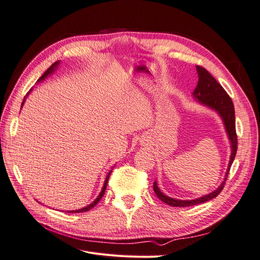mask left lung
Returning <instances> with one entry per match:
<instances>
[{
	"instance_id": "obj_1",
	"label": "left lung",
	"mask_w": 260,
	"mask_h": 260,
	"mask_svg": "<svg viewBox=\"0 0 260 260\" xmlns=\"http://www.w3.org/2000/svg\"><path fill=\"white\" fill-rule=\"evenodd\" d=\"M196 70H198V75H199V82L192 95L198 103L212 109V111H215L222 119L224 129L228 135V139H229L230 144H231V155H230L229 165H228V168L224 175V179L221 182V184H220L214 192L204 195L202 198L195 199V200H187V201L172 199L170 196L164 194L159 190L158 185H157V181H155L153 184V188H154L155 194L157 195V198H158L161 202L166 203L167 205L174 206V207L194 206V205H199V204L205 203L207 201L215 199L216 196L222 191L228 175H229L231 165L235 158V154H237V149H238V137H237V132H235V113H234V106H233L231 98L228 95L222 86L218 83V81L207 72L205 68H203L201 66H196Z\"/></svg>"
}]
</instances>
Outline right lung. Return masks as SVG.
Returning <instances> with one entry per match:
<instances>
[{"label": "right lung", "instance_id": "add662e5", "mask_svg": "<svg viewBox=\"0 0 260 260\" xmlns=\"http://www.w3.org/2000/svg\"><path fill=\"white\" fill-rule=\"evenodd\" d=\"M59 60L58 61H56V62H54V64L48 69V70H46V72L40 77V79H39L38 80V82H41V81H43V80H45L46 79V78H48L50 75H52V74H54V72H55V70H56L57 69V67H58V65H59ZM31 91V90H30ZM28 94H29V92H28ZM28 94H27V95H28ZM27 98V96H26ZM26 98L25 99H23V101H22V103H21V107L23 106V103H25V101H26ZM111 172H112V170L111 171H109L108 172V174H107V176H106V178H105V181H104V185H103V187H102V191H101V193L99 194V196H98V198L95 199V200H94L91 204H90V205H88V206H86V207H83V208H81V209H76V210H67V212H72V214H73V212H84V211H88V210H90V209H92L94 206H95L96 205V204L101 201V199L102 198H103V195H104V193H105V190H106V186H107V182H108V179H109V176H111Z\"/></svg>", "mask_w": 260, "mask_h": 260}]
</instances>
